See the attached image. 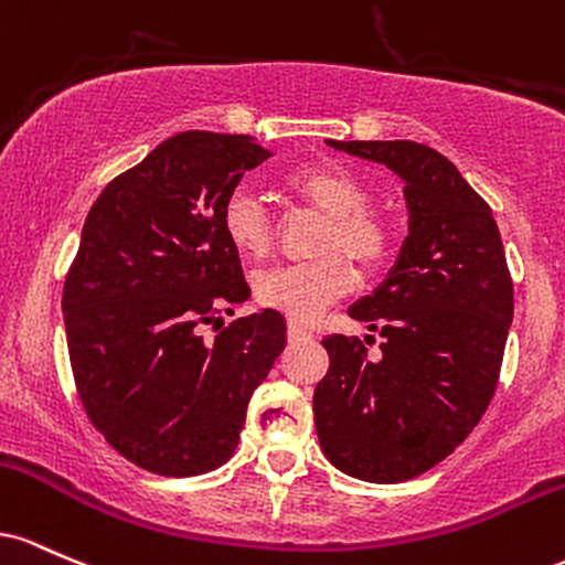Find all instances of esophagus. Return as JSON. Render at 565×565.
Here are the masks:
<instances>
[{
    "label": "esophagus",
    "mask_w": 565,
    "mask_h": 565,
    "mask_svg": "<svg viewBox=\"0 0 565 565\" xmlns=\"http://www.w3.org/2000/svg\"><path fill=\"white\" fill-rule=\"evenodd\" d=\"M309 333L307 328H301V326H296V322H290L288 326V341H303V339H309Z\"/></svg>",
    "instance_id": "obj_1"
}]
</instances>
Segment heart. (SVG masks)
Masks as SVG:
<instances>
[{
	"instance_id": "1",
	"label": "heart",
	"mask_w": 565,
	"mask_h": 565,
	"mask_svg": "<svg viewBox=\"0 0 565 565\" xmlns=\"http://www.w3.org/2000/svg\"><path fill=\"white\" fill-rule=\"evenodd\" d=\"M282 189L312 211L326 215L307 264H285L256 277V299L294 322H312L335 299L350 294L363 275H376L397 250L395 215L373 205L367 183L341 164H307L282 175ZM221 226L239 256L264 258L271 250V221L262 200L234 189L221 211Z\"/></svg>"
}]
</instances>
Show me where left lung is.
Returning a JSON list of instances; mask_svg holds the SVG:
<instances>
[{
	"label": "left lung",
	"mask_w": 565,
	"mask_h": 565,
	"mask_svg": "<svg viewBox=\"0 0 565 565\" xmlns=\"http://www.w3.org/2000/svg\"><path fill=\"white\" fill-rule=\"evenodd\" d=\"M405 181L408 237L376 294L350 309L382 335H326L315 427L333 467L367 483L427 472L472 433L502 371L512 277L491 207L451 160L416 141H328Z\"/></svg>",
	"instance_id": "8db88e82"
}]
</instances>
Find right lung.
I'll use <instances>...</instances> for the list:
<instances>
[{
    "mask_svg": "<svg viewBox=\"0 0 565 565\" xmlns=\"http://www.w3.org/2000/svg\"><path fill=\"white\" fill-rule=\"evenodd\" d=\"M271 151L248 136L168 138L93 202L63 282L68 360L93 427L141 470L192 478L232 459L250 395L285 350L221 226L224 202ZM211 324L213 342L201 341Z\"/></svg>",
    "mask_w": 565,
    "mask_h": 565,
    "instance_id": "right-lung-1",
    "label": "right lung"
}]
</instances>
